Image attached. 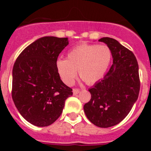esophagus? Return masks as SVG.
Segmentation results:
<instances>
[{
	"label": "esophagus",
	"mask_w": 151,
	"mask_h": 151,
	"mask_svg": "<svg viewBox=\"0 0 151 151\" xmlns=\"http://www.w3.org/2000/svg\"><path fill=\"white\" fill-rule=\"evenodd\" d=\"M73 91V94H78L80 92V90L78 88H74Z\"/></svg>",
	"instance_id": "esophagus-1"
}]
</instances>
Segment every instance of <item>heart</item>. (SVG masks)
<instances>
[{"label": "heart", "mask_w": 151, "mask_h": 151, "mask_svg": "<svg viewBox=\"0 0 151 151\" xmlns=\"http://www.w3.org/2000/svg\"><path fill=\"white\" fill-rule=\"evenodd\" d=\"M112 58V52L106 45H82L68 52L66 59H58L56 67L63 82L72 85L78 70L79 76L88 85L104 77Z\"/></svg>", "instance_id": "b5f03b06"}]
</instances>
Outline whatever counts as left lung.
Masks as SVG:
<instances>
[{
  "mask_svg": "<svg viewBox=\"0 0 151 151\" xmlns=\"http://www.w3.org/2000/svg\"><path fill=\"white\" fill-rule=\"evenodd\" d=\"M99 41L111 50L113 65L104 78L88 89L91 97L84 111L94 125L109 128L123 120L138 100V64L132 52L116 39L104 37Z\"/></svg>",
  "mask_w": 151,
  "mask_h": 151,
  "instance_id": "obj_1",
  "label": "left lung"
}]
</instances>
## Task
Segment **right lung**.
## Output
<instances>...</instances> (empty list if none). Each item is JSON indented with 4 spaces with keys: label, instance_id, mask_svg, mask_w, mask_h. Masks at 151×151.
<instances>
[{
    "label": "right lung",
    "instance_id": "obj_1",
    "mask_svg": "<svg viewBox=\"0 0 151 151\" xmlns=\"http://www.w3.org/2000/svg\"><path fill=\"white\" fill-rule=\"evenodd\" d=\"M68 45V38L42 37L26 47L14 63L13 101L21 116L36 126L54 123L73 95L56 67L58 56Z\"/></svg>",
    "mask_w": 151,
    "mask_h": 151
}]
</instances>
